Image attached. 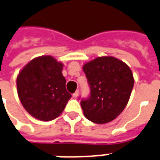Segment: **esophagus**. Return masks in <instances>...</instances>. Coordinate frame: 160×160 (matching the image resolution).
<instances>
[{
    "label": "esophagus",
    "mask_w": 160,
    "mask_h": 160,
    "mask_svg": "<svg viewBox=\"0 0 160 160\" xmlns=\"http://www.w3.org/2000/svg\"><path fill=\"white\" fill-rule=\"evenodd\" d=\"M78 96H79V91H76L75 93L73 94V97H74V98H77Z\"/></svg>",
    "instance_id": "34e87169"
}]
</instances>
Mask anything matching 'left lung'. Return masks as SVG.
<instances>
[{
  "label": "left lung",
  "instance_id": "obj_1",
  "mask_svg": "<svg viewBox=\"0 0 160 160\" xmlns=\"http://www.w3.org/2000/svg\"><path fill=\"white\" fill-rule=\"evenodd\" d=\"M90 96L80 105L88 120L104 124L114 120L126 107L134 85L133 75L125 63L111 56L98 57L84 64Z\"/></svg>",
  "mask_w": 160,
  "mask_h": 160
}]
</instances>
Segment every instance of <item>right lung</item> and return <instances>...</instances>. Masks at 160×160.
I'll list each match as a JSON object with an SVG mask.
<instances>
[{"label":"right lung","mask_w":160,"mask_h":160,"mask_svg":"<svg viewBox=\"0 0 160 160\" xmlns=\"http://www.w3.org/2000/svg\"><path fill=\"white\" fill-rule=\"evenodd\" d=\"M63 64L52 56L33 58L17 78L18 94L26 111L38 120L58 118L71 95L67 91Z\"/></svg>","instance_id":"1"}]
</instances>
